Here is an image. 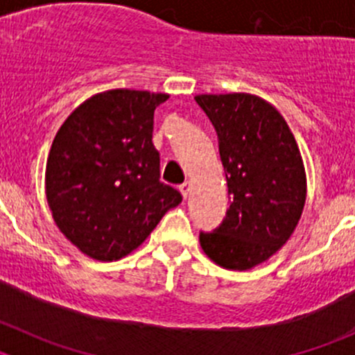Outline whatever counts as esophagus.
<instances>
[{
  "label": "esophagus",
  "mask_w": 355,
  "mask_h": 355,
  "mask_svg": "<svg viewBox=\"0 0 355 355\" xmlns=\"http://www.w3.org/2000/svg\"><path fill=\"white\" fill-rule=\"evenodd\" d=\"M180 190L181 193H183L184 199H187V197H190V192H192V183H190V181H184L183 184H180Z\"/></svg>",
  "instance_id": "obj_1"
}]
</instances>
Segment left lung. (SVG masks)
<instances>
[{
    "mask_svg": "<svg viewBox=\"0 0 355 355\" xmlns=\"http://www.w3.org/2000/svg\"><path fill=\"white\" fill-rule=\"evenodd\" d=\"M218 135L231 197L222 224L200 233L202 250L229 270H249L290 240L306 202V171L275 106L252 94H200Z\"/></svg>",
    "mask_w": 355,
    "mask_h": 355,
    "instance_id": "left-lung-1",
    "label": "left lung"
}]
</instances>
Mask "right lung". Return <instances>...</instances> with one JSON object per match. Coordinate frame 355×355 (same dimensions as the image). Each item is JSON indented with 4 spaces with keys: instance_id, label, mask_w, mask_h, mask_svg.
Returning <instances> with one entry per match:
<instances>
[{
    "instance_id": "obj_1",
    "label": "right lung",
    "mask_w": 355,
    "mask_h": 355,
    "mask_svg": "<svg viewBox=\"0 0 355 355\" xmlns=\"http://www.w3.org/2000/svg\"><path fill=\"white\" fill-rule=\"evenodd\" d=\"M168 94L115 89L81 103L62 124L46 165L55 224L89 258L115 261L142 245L181 202L159 181L155 110Z\"/></svg>"
}]
</instances>
